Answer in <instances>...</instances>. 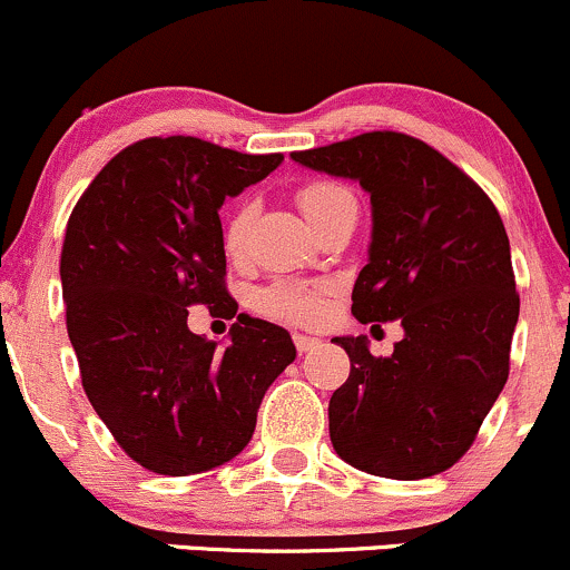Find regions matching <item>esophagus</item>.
<instances>
[{
	"label": "esophagus",
	"instance_id": "1",
	"mask_svg": "<svg viewBox=\"0 0 570 570\" xmlns=\"http://www.w3.org/2000/svg\"><path fill=\"white\" fill-rule=\"evenodd\" d=\"M292 341H295L297 352H311L316 344H320V338H314V335H305V333H295L292 335Z\"/></svg>",
	"mask_w": 570,
	"mask_h": 570
}]
</instances>
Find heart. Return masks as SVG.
Masks as SVG:
<instances>
[{
  "instance_id": "1",
  "label": "heart",
  "mask_w": 570,
  "mask_h": 570,
  "mask_svg": "<svg viewBox=\"0 0 570 570\" xmlns=\"http://www.w3.org/2000/svg\"><path fill=\"white\" fill-rule=\"evenodd\" d=\"M346 190L331 183H311L301 188L297 194V205H301L305 218L320 213L327 202L338 199ZM250 224H254V205L250 202H239L232 209L229 218L224 224V248L229 256H243L245 245H248ZM254 305L262 314L273 316V320H289V322H314L325 314V289L322 286L301 284V281H278V284L259 289L254 295Z\"/></svg>"
}]
</instances>
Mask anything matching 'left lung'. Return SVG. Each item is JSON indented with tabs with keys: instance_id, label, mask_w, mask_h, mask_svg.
Instances as JSON below:
<instances>
[{
	"instance_id": "1",
	"label": "left lung",
	"mask_w": 570,
	"mask_h": 570,
	"mask_svg": "<svg viewBox=\"0 0 570 570\" xmlns=\"http://www.w3.org/2000/svg\"><path fill=\"white\" fill-rule=\"evenodd\" d=\"M292 160L368 194V262L352 314L404 327L391 357L371 355L365 335L333 338L352 361L327 410L335 453L393 481L445 472L508 380L519 295L500 213L445 155L393 130Z\"/></svg>"
}]
</instances>
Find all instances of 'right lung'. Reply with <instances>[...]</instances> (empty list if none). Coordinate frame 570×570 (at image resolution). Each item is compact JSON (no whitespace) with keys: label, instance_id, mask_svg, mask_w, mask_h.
Returning a JSON list of instances; mask_svg holds the SVG:
<instances>
[{"label":"right lung","instance_id":"add662e5","mask_svg":"<svg viewBox=\"0 0 570 570\" xmlns=\"http://www.w3.org/2000/svg\"><path fill=\"white\" fill-rule=\"evenodd\" d=\"M281 164L194 136L144 139L70 215L59 275L83 391L149 472L194 475L243 453L267 387L297 357L284 327L248 314L226 346L188 331L194 303L237 314L218 209Z\"/></svg>","mask_w":570,"mask_h":570}]
</instances>
